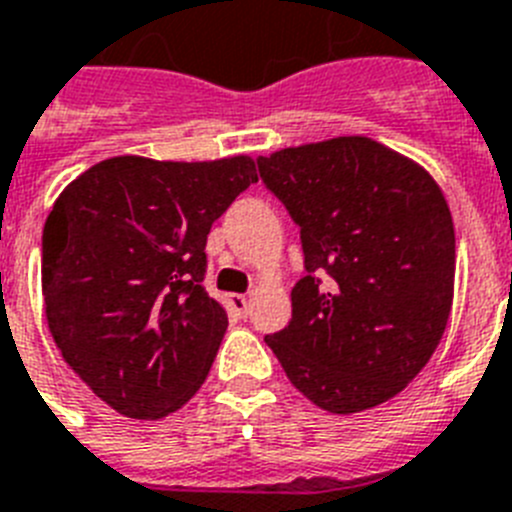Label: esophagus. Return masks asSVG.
Instances as JSON below:
<instances>
[{
  "label": "esophagus",
  "mask_w": 512,
  "mask_h": 512,
  "mask_svg": "<svg viewBox=\"0 0 512 512\" xmlns=\"http://www.w3.org/2000/svg\"><path fill=\"white\" fill-rule=\"evenodd\" d=\"M227 308L233 310L235 316L246 318L248 310H251V303H248L246 295H227Z\"/></svg>",
  "instance_id": "1"
}]
</instances>
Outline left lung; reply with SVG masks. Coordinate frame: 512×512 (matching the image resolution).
I'll use <instances>...</instances> for the list:
<instances>
[{"instance_id":"8db88e82","label":"left lung","mask_w":512,"mask_h":512,"mask_svg":"<svg viewBox=\"0 0 512 512\" xmlns=\"http://www.w3.org/2000/svg\"><path fill=\"white\" fill-rule=\"evenodd\" d=\"M256 163L300 227L305 256L290 323L264 342L326 412L393 399L425 368L451 316L456 233L443 191L368 137L287 147Z\"/></svg>"}]
</instances>
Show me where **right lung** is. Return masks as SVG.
<instances>
[{
    "instance_id": "add662e5",
    "label": "right lung",
    "mask_w": 512,
    "mask_h": 512,
    "mask_svg": "<svg viewBox=\"0 0 512 512\" xmlns=\"http://www.w3.org/2000/svg\"><path fill=\"white\" fill-rule=\"evenodd\" d=\"M246 155L111 157L61 191L43 225L48 331L98 399L160 419L202 388L227 329L204 290L207 235L256 183Z\"/></svg>"
}]
</instances>
